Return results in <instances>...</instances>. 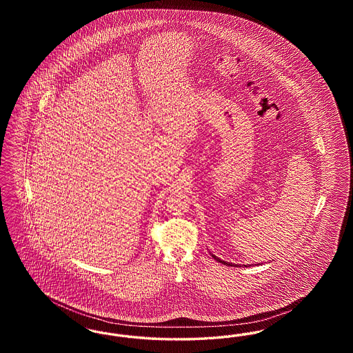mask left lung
Masks as SVG:
<instances>
[{
    "label": "left lung",
    "instance_id": "8db88e82",
    "mask_svg": "<svg viewBox=\"0 0 353 353\" xmlns=\"http://www.w3.org/2000/svg\"><path fill=\"white\" fill-rule=\"evenodd\" d=\"M210 255L217 261V262H219V263H222V265H225V266H234V268H241V265H234V263H232V262H226V261H222L221 258H219V256H216V255H213L212 252H210ZM245 268H248L246 265H243ZM249 268H250V265H249Z\"/></svg>",
    "mask_w": 353,
    "mask_h": 353
}]
</instances>
